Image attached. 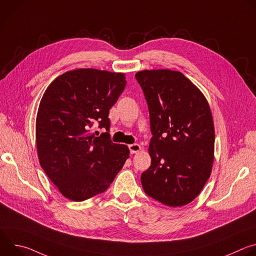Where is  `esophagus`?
<instances>
[{"label":"esophagus","instance_id":"1","mask_svg":"<svg viewBox=\"0 0 256 256\" xmlns=\"http://www.w3.org/2000/svg\"><path fill=\"white\" fill-rule=\"evenodd\" d=\"M128 149H130V151L132 154H136V153H138L142 148H140V146L138 144H128Z\"/></svg>","mask_w":256,"mask_h":256}]
</instances>
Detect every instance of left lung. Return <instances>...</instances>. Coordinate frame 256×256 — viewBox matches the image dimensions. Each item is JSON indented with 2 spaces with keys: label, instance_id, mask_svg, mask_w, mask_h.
I'll return each mask as SVG.
<instances>
[{
  "label": "left lung",
  "instance_id": "obj_1",
  "mask_svg": "<svg viewBox=\"0 0 256 256\" xmlns=\"http://www.w3.org/2000/svg\"><path fill=\"white\" fill-rule=\"evenodd\" d=\"M136 79L147 100L152 138L151 166L140 176L149 196L168 206L192 202L214 162V128L202 91L182 72L144 70Z\"/></svg>",
  "mask_w": 256,
  "mask_h": 256
}]
</instances>
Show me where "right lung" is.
Returning <instances> with one entry per match:
<instances>
[{
	"mask_svg": "<svg viewBox=\"0 0 256 256\" xmlns=\"http://www.w3.org/2000/svg\"><path fill=\"white\" fill-rule=\"evenodd\" d=\"M126 85L122 72L68 70L46 90L36 116L42 168L66 198L83 202L105 192L130 157L128 146L110 140L109 109ZM106 132H90L95 122Z\"/></svg>",
	"mask_w": 256,
	"mask_h": 256,
	"instance_id": "right-lung-1",
	"label": "right lung"
}]
</instances>
